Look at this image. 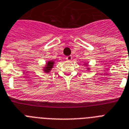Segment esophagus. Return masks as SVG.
Returning a JSON list of instances; mask_svg holds the SVG:
<instances>
[{
    "label": "esophagus",
    "instance_id": "1",
    "mask_svg": "<svg viewBox=\"0 0 129 129\" xmlns=\"http://www.w3.org/2000/svg\"><path fill=\"white\" fill-rule=\"evenodd\" d=\"M66 59L68 61H71L72 59V55H68V56L66 57Z\"/></svg>",
    "mask_w": 129,
    "mask_h": 129
}]
</instances>
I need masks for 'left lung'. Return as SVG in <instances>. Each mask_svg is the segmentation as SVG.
<instances>
[{
  "label": "left lung",
  "instance_id": "8db88e82",
  "mask_svg": "<svg viewBox=\"0 0 129 129\" xmlns=\"http://www.w3.org/2000/svg\"><path fill=\"white\" fill-rule=\"evenodd\" d=\"M86 66H87V65H86ZM87 69H88V70H89V68H87Z\"/></svg>",
  "mask_w": 129,
  "mask_h": 129
}]
</instances>
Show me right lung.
<instances>
[{
	"instance_id": "right-lung-1",
	"label": "right lung",
	"mask_w": 129,
	"mask_h": 129,
	"mask_svg": "<svg viewBox=\"0 0 129 129\" xmlns=\"http://www.w3.org/2000/svg\"><path fill=\"white\" fill-rule=\"evenodd\" d=\"M54 61L51 60V61H48V62L46 63V66L44 68V71L45 73H49V72L51 71V70L52 69L53 66H54Z\"/></svg>"
}]
</instances>
